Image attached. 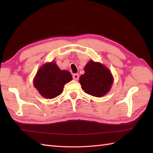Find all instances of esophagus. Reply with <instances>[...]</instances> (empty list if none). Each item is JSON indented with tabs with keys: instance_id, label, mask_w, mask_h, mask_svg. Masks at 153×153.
Returning a JSON list of instances; mask_svg holds the SVG:
<instances>
[{
	"instance_id": "1",
	"label": "esophagus",
	"mask_w": 153,
	"mask_h": 153,
	"mask_svg": "<svg viewBox=\"0 0 153 153\" xmlns=\"http://www.w3.org/2000/svg\"><path fill=\"white\" fill-rule=\"evenodd\" d=\"M78 79H79V75L77 74H74L73 75V79L75 81H77L78 80Z\"/></svg>"
}]
</instances>
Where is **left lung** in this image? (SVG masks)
Segmentation results:
<instances>
[{"label":"left lung","mask_w":153,"mask_h":153,"mask_svg":"<svg viewBox=\"0 0 153 153\" xmlns=\"http://www.w3.org/2000/svg\"><path fill=\"white\" fill-rule=\"evenodd\" d=\"M84 70L85 74L80 76L79 83L86 93L100 97L108 93L113 82L108 68L99 62L89 61Z\"/></svg>","instance_id":"1"}]
</instances>
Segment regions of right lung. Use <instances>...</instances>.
<instances>
[{
	"label": "right lung",
	"instance_id": "add662e5",
	"mask_svg": "<svg viewBox=\"0 0 153 153\" xmlns=\"http://www.w3.org/2000/svg\"><path fill=\"white\" fill-rule=\"evenodd\" d=\"M72 79L67 70H60L52 62L43 65L34 79V86L41 95L47 99H53L62 93L64 85Z\"/></svg>",
	"mask_w": 153,
	"mask_h": 153
}]
</instances>
